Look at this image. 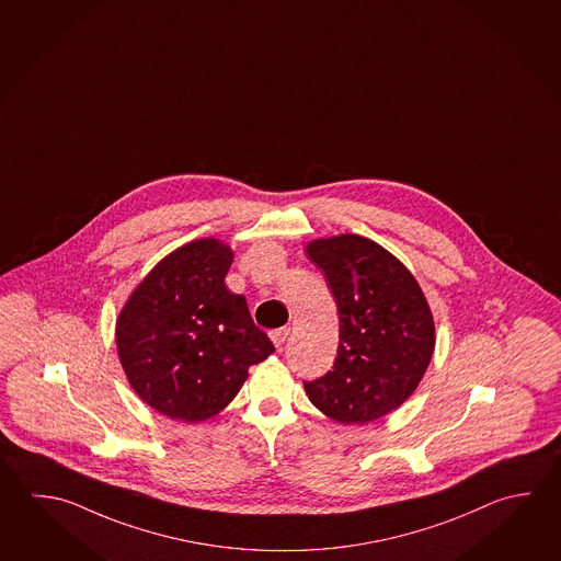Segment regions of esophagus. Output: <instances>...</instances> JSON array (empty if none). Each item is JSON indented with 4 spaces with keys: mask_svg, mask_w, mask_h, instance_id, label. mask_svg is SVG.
<instances>
[{
    "mask_svg": "<svg viewBox=\"0 0 561 561\" xmlns=\"http://www.w3.org/2000/svg\"><path fill=\"white\" fill-rule=\"evenodd\" d=\"M288 334H290L288 328H278V330L271 332V340H273V344H275L276 347H283V344L288 340Z\"/></svg>",
    "mask_w": 561,
    "mask_h": 561,
    "instance_id": "obj_1",
    "label": "esophagus"
}]
</instances>
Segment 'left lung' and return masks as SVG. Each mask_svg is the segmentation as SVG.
I'll return each instance as SVG.
<instances>
[{"mask_svg": "<svg viewBox=\"0 0 561 561\" xmlns=\"http://www.w3.org/2000/svg\"><path fill=\"white\" fill-rule=\"evenodd\" d=\"M306 255L336 298L334 366L306 393L324 415L364 425L417 389L435 347V324L417 280L383 247L359 234L318 239Z\"/></svg>", "mask_w": 561, "mask_h": 561, "instance_id": "1", "label": "left lung"}]
</instances>
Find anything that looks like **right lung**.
Listing matches in <instances>:
<instances>
[{"label": "right lung", "mask_w": 561, "mask_h": 561, "mask_svg": "<svg viewBox=\"0 0 561 561\" xmlns=\"http://www.w3.org/2000/svg\"><path fill=\"white\" fill-rule=\"evenodd\" d=\"M231 261L215 239L184 244L153 266L118 317L116 347L130 386L170 419L214 417L249 367L275 352L244 296L225 286Z\"/></svg>", "instance_id": "1"}]
</instances>
